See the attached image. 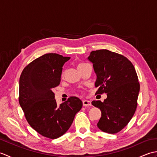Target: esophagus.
Instances as JSON below:
<instances>
[{
  "label": "esophagus",
  "instance_id": "obj_1",
  "mask_svg": "<svg viewBox=\"0 0 157 157\" xmlns=\"http://www.w3.org/2000/svg\"><path fill=\"white\" fill-rule=\"evenodd\" d=\"M83 105L84 106H91V102L90 101H86V100H84V101H83Z\"/></svg>",
  "mask_w": 157,
  "mask_h": 157
}]
</instances>
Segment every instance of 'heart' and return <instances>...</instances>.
<instances>
[{
    "label": "heart",
    "instance_id": "heart-1",
    "mask_svg": "<svg viewBox=\"0 0 157 157\" xmlns=\"http://www.w3.org/2000/svg\"><path fill=\"white\" fill-rule=\"evenodd\" d=\"M88 65V64H87V63H79V64L78 65V69H79L84 67H85V66H86V65Z\"/></svg>",
    "mask_w": 157,
    "mask_h": 157
}]
</instances>
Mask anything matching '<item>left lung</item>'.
Returning <instances> with one entry per match:
<instances>
[{
	"label": "left lung",
	"mask_w": 157,
	"mask_h": 157,
	"mask_svg": "<svg viewBox=\"0 0 157 157\" xmlns=\"http://www.w3.org/2000/svg\"><path fill=\"white\" fill-rule=\"evenodd\" d=\"M88 59L96 75V94L106 93L104 102L93 101L92 105L101 111L98 128L116 134L128 125L134 115L140 92L135 68L124 56L103 49L92 51Z\"/></svg>",
	"instance_id": "left-lung-1"
}]
</instances>
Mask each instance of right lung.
I'll list each match as a JSON object with an SVG mask.
<instances>
[{"mask_svg":"<svg viewBox=\"0 0 157 157\" xmlns=\"http://www.w3.org/2000/svg\"><path fill=\"white\" fill-rule=\"evenodd\" d=\"M70 59L55 53L31 62L19 78V105L32 128L44 137H61L71 125L82 102L75 96L57 105L52 88L61 82L63 66Z\"/></svg>","mask_w":157,"mask_h":157,"instance_id":"1","label":"right lung"}]
</instances>
